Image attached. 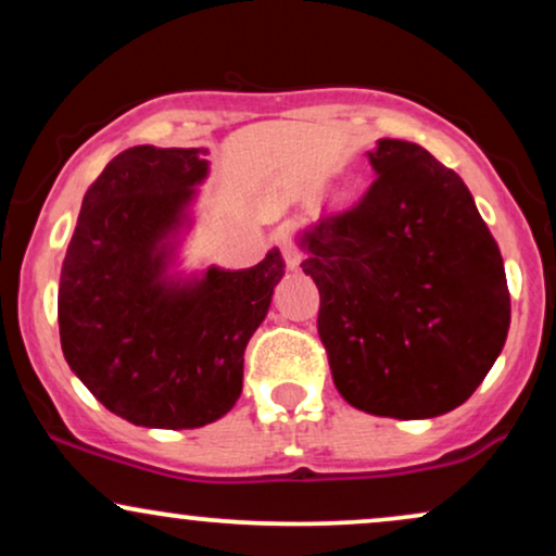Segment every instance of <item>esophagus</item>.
<instances>
[{"label": "esophagus", "instance_id": "1", "mask_svg": "<svg viewBox=\"0 0 556 556\" xmlns=\"http://www.w3.org/2000/svg\"><path fill=\"white\" fill-rule=\"evenodd\" d=\"M282 256H285V264L290 271H298L300 264H303V253H300L295 242H290V240H282Z\"/></svg>", "mask_w": 556, "mask_h": 556}]
</instances>
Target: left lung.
Listing matches in <instances>:
<instances>
[{
  "mask_svg": "<svg viewBox=\"0 0 556 556\" xmlns=\"http://www.w3.org/2000/svg\"><path fill=\"white\" fill-rule=\"evenodd\" d=\"M376 180L350 212L300 232L321 292L337 392L363 413L437 418L500 358L509 290L500 245L460 175L418 143L376 140Z\"/></svg>",
  "mask_w": 556,
  "mask_h": 556,
  "instance_id": "left-lung-1",
  "label": "left lung"
}]
</instances>
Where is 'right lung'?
Segmentation results:
<instances>
[{
	"label": "right lung",
	"mask_w": 556,
	"mask_h": 556,
	"mask_svg": "<svg viewBox=\"0 0 556 556\" xmlns=\"http://www.w3.org/2000/svg\"><path fill=\"white\" fill-rule=\"evenodd\" d=\"M206 149L132 146L86 198L62 264L67 366L114 416L146 429H198L242 392V355L285 277L277 248L251 269L185 271Z\"/></svg>",
	"instance_id": "obj_1"
}]
</instances>
